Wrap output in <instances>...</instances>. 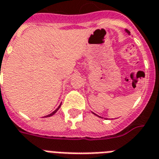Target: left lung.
Masks as SVG:
<instances>
[{
  "label": "left lung",
  "instance_id": "left-lung-1",
  "mask_svg": "<svg viewBox=\"0 0 159 159\" xmlns=\"http://www.w3.org/2000/svg\"><path fill=\"white\" fill-rule=\"evenodd\" d=\"M126 31H127V33H129V34H130L129 30H126ZM95 115H96V114H95Z\"/></svg>",
  "mask_w": 159,
  "mask_h": 159
}]
</instances>
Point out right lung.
<instances>
[{
    "mask_svg": "<svg viewBox=\"0 0 159 159\" xmlns=\"http://www.w3.org/2000/svg\"><path fill=\"white\" fill-rule=\"evenodd\" d=\"M60 105H61V104H60V106L58 107L57 109H55V111H54V112H52V113H51V114H48L47 116H45V117H50V116H52V115H54V114H55V113H56V112H57V110H58V109H60Z\"/></svg>",
    "mask_w": 159,
    "mask_h": 159,
    "instance_id": "obj_1",
    "label": "right lung"
}]
</instances>
